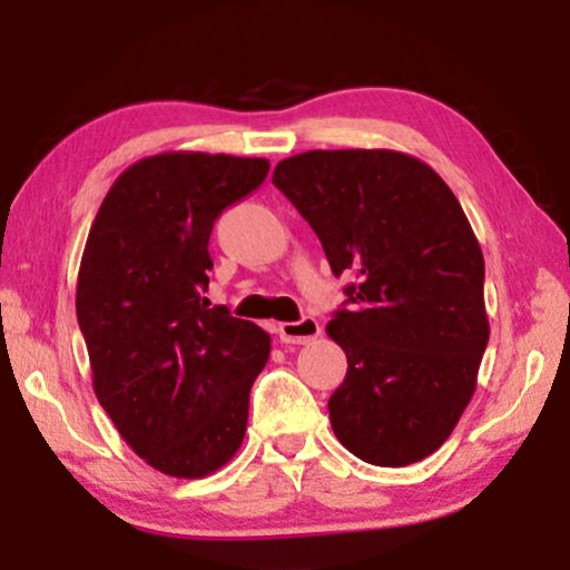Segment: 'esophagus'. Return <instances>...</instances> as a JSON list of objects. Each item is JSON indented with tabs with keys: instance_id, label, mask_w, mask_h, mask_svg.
I'll use <instances>...</instances> for the list:
<instances>
[{
	"instance_id": "esophagus-1",
	"label": "esophagus",
	"mask_w": 570,
	"mask_h": 570,
	"mask_svg": "<svg viewBox=\"0 0 570 570\" xmlns=\"http://www.w3.org/2000/svg\"><path fill=\"white\" fill-rule=\"evenodd\" d=\"M277 334L279 342H285V345H308L311 340H316L322 334V326H318L316 318L303 316L301 322L277 324Z\"/></svg>"
}]
</instances>
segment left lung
Segmentation results:
<instances>
[{
    "label": "left lung",
    "mask_w": 570,
    "mask_h": 570,
    "mask_svg": "<svg viewBox=\"0 0 570 570\" xmlns=\"http://www.w3.org/2000/svg\"><path fill=\"white\" fill-rule=\"evenodd\" d=\"M272 184L334 275L353 277L326 324L347 355L334 435L376 466L431 456L472 400L490 337L485 259L454 191L396 150H308L279 160Z\"/></svg>",
    "instance_id": "obj_1"
}]
</instances>
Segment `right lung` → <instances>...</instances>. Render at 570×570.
Segmentation results:
<instances>
[{
    "label": "right lung",
    "mask_w": 570,
    "mask_h": 570,
    "mask_svg": "<svg viewBox=\"0 0 570 570\" xmlns=\"http://www.w3.org/2000/svg\"><path fill=\"white\" fill-rule=\"evenodd\" d=\"M269 174L264 158L160 153L116 178L77 275L92 389L116 431L170 478L236 454L269 334L205 298L207 244L225 207Z\"/></svg>",
    "instance_id": "right-lung-1"
}]
</instances>
